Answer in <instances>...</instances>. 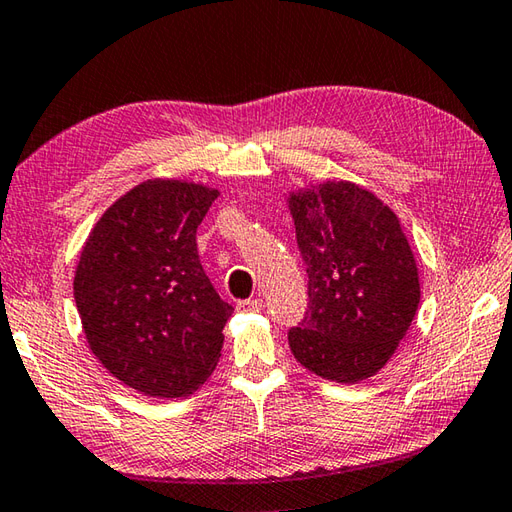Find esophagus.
<instances>
[{
	"label": "esophagus",
	"instance_id": "obj_1",
	"mask_svg": "<svg viewBox=\"0 0 512 512\" xmlns=\"http://www.w3.org/2000/svg\"><path fill=\"white\" fill-rule=\"evenodd\" d=\"M262 309V300H241L237 302V311L241 313H257Z\"/></svg>",
	"mask_w": 512,
	"mask_h": 512
}]
</instances>
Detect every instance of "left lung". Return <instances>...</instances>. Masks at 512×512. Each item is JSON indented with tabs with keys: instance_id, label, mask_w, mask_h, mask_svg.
<instances>
[{
	"instance_id": "left-lung-1",
	"label": "left lung",
	"mask_w": 512,
	"mask_h": 512,
	"mask_svg": "<svg viewBox=\"0 0 512 512\" xmlns=\"http://www.w3.org/2000/svg\"><path fill=\"white\" fill-rule=\"evenodd\" d=\"M284 197L309 273V311L288 331V347L315 376L367 380L394 356L421 302L401 219L351 181L309 183Z\"/></svg>"
}]
</instances>
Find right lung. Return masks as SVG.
<instances>
[{"mask_svg":"<svg viewBox=\"0 0 512 512\" xmlns=\"http://www.w3.org/2000/svg\"><path fill=\"white\" fill-rule=\"evenodd\" d=\"M217 197L206 183L147 179L111 203L82 246L73 297L89 349L145 396H190L221 358L235 309L197 253V228Z\"/></svg>","mask_w":512,"mask_h":512,"instance_id":"right-lung-1","label":"right lung"}]
</instances>
